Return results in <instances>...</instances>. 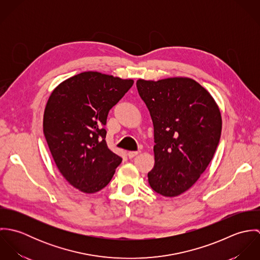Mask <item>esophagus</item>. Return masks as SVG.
Wrapping results in <instances>:
<instances>
[{"mask_svg": "<svg viewBox=\"0 0 260 260\" xmlns=\"http://www.w3.org/2000/svg\"><path fill=\"white\" fill-rule=\"evenodd\" d=\"M140 153V151H129L128 152V157L129 158H133V157H135L136 155H138Z\"/></svg>", "mask_w": 260, "mask_h": 260, "instance_id": "esophagus-1", "label": "esophagus"}]
</instances>
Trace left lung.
Here are the masks:
<instances>
[{
	"instance_id": "obj_1",
	"label": "left lung",
	"mask_w": 260,
	"mask_h": 260,
	"mask_svg": "<svg viewBox=\"0 0 260 260\" xmlns=\"http://www.w3.org/2000/svg\"><path fill=\"white\" fill-rule=\"evenodd\" d=\"M136 86L154 127L155 164L149 184L163 196H178L199 179L213 158L222 128L219 108L209 92L190 78L139 79Z\"/></svg>"
}]
</instances>
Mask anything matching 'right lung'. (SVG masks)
Instances as JSON below:
<instances>
[{"instance_id":"1","label":"right lung","mask_w":260,"mask_h":260,"mask_svg":"<svg viewBox=\"0 0 260 260\" xmlns=\"http://www.w3.org/2000/svg\"><path fill=\"white\" fill-rule=\"evenodd\" d=\"M134 81L83 72L62 82L47 102L43 130L64 178L85 193L107 185L122 162L106 143L107 116Z\"/></svg>"}]
</instances>
